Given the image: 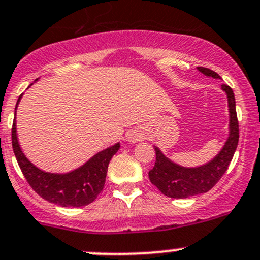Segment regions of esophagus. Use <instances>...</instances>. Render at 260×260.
<instances>
[{
    "label": "esophagus",
    "instance_id": "obj_1",
    "mask_svg": "<svg viewBox=\"0 0 260 260\" xmlns=\"http://www.w3.org/2000/svg\"><path fill=\"white\" fill-rule=\"evenodd\" d=\"M143 140V135L141 131H132V132L128 135V141L131 143H135L138 142V141H142Z\"/></svg>",
    "mask_w": 260,
    "mask_h": 260
}]
</instances>
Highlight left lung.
<instances>
[{"instance_id":"left-lung-1","label":"left lung","mask_w":260,"mask_h":260,"mask_svg":"<svg viewBox=\"0 0 260 260\" xmlns=\"http://www.w3.org/2000/svg\"><path fill=\"white\" fill-rule=\"evenodd\" d=\"M198 71L213 79H221L220 75L206 67H197ZM222 90L228 95L230 124H229V138L222 150L210 161L197 168H184L169 160L155 146L156 162L148 171L151 183L164 194L170 198H188L197 194L207 193L216 185L228 170L234 157L239 142V122L236 115L235 96L234 91L228 85H222Z\"/></svg>"}]
</instances>
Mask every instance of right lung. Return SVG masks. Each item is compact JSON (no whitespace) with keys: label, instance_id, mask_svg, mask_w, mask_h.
<instances>
[{"label":"right lung","instance_id":"1","mask_svg":"<svg viewBox=\"0 0 260 260\" xmlns=\"http://www.w3.org/2000/svg\"><path fill=\"white\" fill-rule=\"evenodd\" d=\"M21 96L22 95H20L17 99L16 108ZM11 137L17 164L29 185L43 200L62 207H84L96 200L104 188L109 161L120 147L119 143H115L114 146L98 152L76 170L66 174H53L40 170L27 160L17 141L15 119Z\"/></svg>","mask_w":260,"mask_h":260}]
</instances>
